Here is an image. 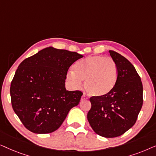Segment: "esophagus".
I'll use <instances>...</instances> for the list:
<instances>
[{
	"mask_svg": "<svg viewBox=\"0 0 156 156\" xmlns=\"http://www.w3.org/2000/svg\"><path fill=\"white\" fill-rule=\"evenodd\" d=\"M87 99H88V97H86V96H85V95L84 94V95H82V99H82V101H84V100H87Z\"/></svg>",
	"mask_w": 156,
	"mask_h": 156,
	"instance_id": "esophagus-1",
	"label": "esophagus"
}]
</instances>
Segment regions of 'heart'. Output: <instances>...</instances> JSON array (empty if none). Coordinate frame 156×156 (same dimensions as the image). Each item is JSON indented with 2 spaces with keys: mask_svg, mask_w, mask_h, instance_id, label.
<instances>
[{
  "mask_svg": "<svg viewBox=\"0 0 156 156\" xmlns=\"http://www.w3.org/2000/svg\"><path fill=\"white\" fill-rule=\"evenodd\" d=\"M118 77L116 63L110 57L93 55L78 62L74 72L67 74V80L75 87L84 81V88L95 97L105 95L114 89Z\"/></svg>",
  "mask_w": 156,
  "mask_h": 156,
  "instance_id": "heart-1",
  "label": "heart"
}]
</instances>
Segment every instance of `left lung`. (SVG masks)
I'll list each match as a JSON object with an SVG mask.
<instances>
[{
    "label": "left lung",
    "mask_w": 156,
    "mask_h": 156,
    "mask_svg": "<svg viewBox=\"0 0 156 156\" xmlns=\"http://www.w3.org/2000/svg\"><path fill=\"white\" fill-rule=\"evenodd\" d=\"M116 63L118 77L110 92L89 99L87 119L94 131L105 138L121 136L135 124L143 106V84L133 65L118 52L109 50Z\"/></svg>",
    "instance_id": "left-lung-1"
}]
</instances>
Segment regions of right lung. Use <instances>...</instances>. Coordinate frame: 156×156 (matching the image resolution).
Returning a JSON list of instances; mask_svg holds the SVG:
<instances>
[{
  "instance_id": "right-lung-1",
  "label": "right lung",
  "mask_w": 156,
  "mask_h": 156,
  "mask_svg": "<svg viewBox=\"0 0 156 156\" xmlns=\"http://www.w3.org/2000/svg\"><path fill=\"white\" fill-rule=\"evenodd\" d=\"M83 55L52 47L24 59L10 84L12 107L33 133L58 129L69 110L80 103L82 91H67L69 68Z\"/></svg>"
}]
</instances>
